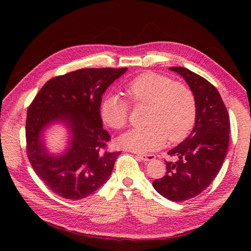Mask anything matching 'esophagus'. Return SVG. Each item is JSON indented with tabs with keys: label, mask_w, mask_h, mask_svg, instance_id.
<instances>
[{
	"label": "esophagus",
	"mask_w": 251,
	"mask_h": 251,
	"mask_svg": "<svg viewBox=\"0 0 251 251\" xmlns=\"http://www.w3.org/2000/svg\"><path fill=\"white\" fill-rule=\"evenodd\" d=\"M138 158L141 159L143 162H149V161H153L154 158H155V155H153V154H137L136 155Z\"/></svg>",
	"instance_id": "obj_1"
}]
</instances>
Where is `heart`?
<instances>
[{"label": "heart", "mask_w": 251, "mask_h": 251, "mask_svg": "<svg viewBox=\"0 0 251 251\" xmlns=\"http://www.w3.org/2000/svg\"><path fill=\"white\" fill-rule=\"evenodd\" d=\"M125 94L134 105H147L143 128L127 131L120 137L119 145L135 152H150L162 148L166 139L180 142L193 128L196 120V99L189 86L162 74L145 72L126 85ZM101 117L113 129L127 125L129 104L117 95L103 99Z\"/></svg>", "instance_id": "b5f03b06"}]
</instances>
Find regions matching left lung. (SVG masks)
Masks as SVG:
<instances>
[{"label":"left lung","instance_id":"obj_1","mask_svg":"<svg viewBox=\"0 0 251 251\" xmlns=\"http://www.w3.org/2000/svg\"><path fill=\"white\" fill-rule=\"evenodd\" d=\"M189 84L196 99L195 126L190 136L168 152L176 161H166V173L153 181L159 194L183 201L201 194L212 182L225 161L230 140V117L217 88L182 67L169 68Z\"/></svg>","mask_w":251,"mask_h":251}]
</instances>
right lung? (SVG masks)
I'll use <instances>...</instances> for the list:
<instances>
[{"label":"right lung","mask_w":251,"mask_h":251,"mask_svg":"<svg viewBox=\"0 0 251 251\" xmlns=\"http://www.w3.org/2000/svg\"><path fill=\"white\" fill-rule=\"evenodd\" d=\"M127 68L79 69L47 81L26 112V154L32 168L54 193L67 200L93 194L109 179L120 152L108 151L111 137L102 128V94ZM66 121L72 131L68 150L46 152L40 135L51 121Z\"/></svg>","instance_id":"add662e5"}]
</instances>
